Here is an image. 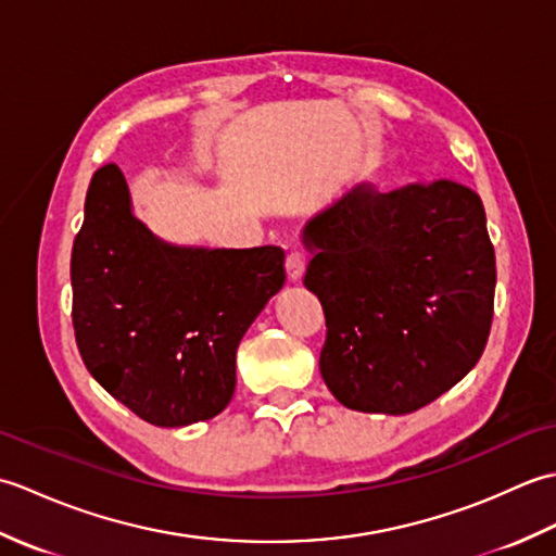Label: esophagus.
<instances>
[{
	"label": "esophagus",
	"instance_id": "1",
	"mask_svg": "<svg viewBox=\"0 0 556 556\" xmlns=\"http://www.w3.org/2000/svg\"><path fill=\"white\" fill-rule=\"evenodd\" d=\"M305 271V255L301 251H291L287 255V275L291 281H299Z\"/></svg>",
	"mask_w": 556,
	"mask_h": 556
}]
</instances>
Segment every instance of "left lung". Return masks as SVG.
I'll return each instance as SVG.
<instances>
[{
    "label": "left lung",
    "mask_w": 556,
    "mask_h": 556,
    "mask_svg": "<svg viewBox=\"0 0 556 556\" xmlns=\"http://www.w3.org/2000/svg\"><path fill=\"white\" fill-rule=\"evenodd\" d=\"M303 275L325 311L320 372L341 404L404 416L485 351L494 245L478 193L456 181L380 193L363 184L303 231Z\"/></svg>",
    "instance_id": "1"
}]
</instances>
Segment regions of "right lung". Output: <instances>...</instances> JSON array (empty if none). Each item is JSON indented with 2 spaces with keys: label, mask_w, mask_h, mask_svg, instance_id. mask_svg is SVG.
Wrapping results in <instances>:
<instances>
[{
  "label": "right lung",
  "mask_w": 556,
  "mask_h": 556,
  "mask_svg": "<svg viewBox=\"0 0 556 556\" xmlns=\"http://www.w3.org/2000/svg\"><path fill=\"white\" fill-rule=\"evenodd\" d=\"M285 279L277 245L162 243L131 215L122 169L92 174L71 251V320L88 372L138 418L181 428L227 408L239 341Z\"/></svg>",
  "instance_id": "right-lung-1"
}]
</instances>
